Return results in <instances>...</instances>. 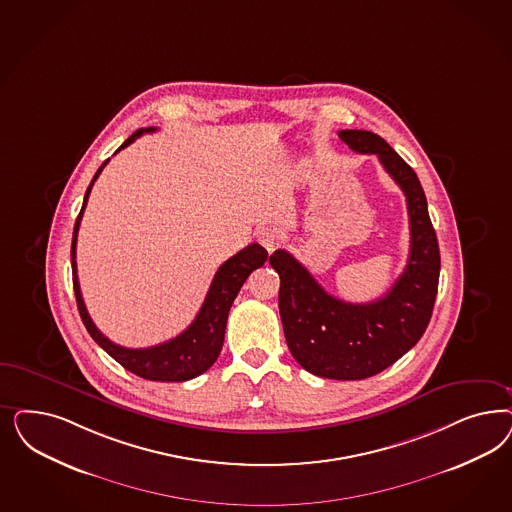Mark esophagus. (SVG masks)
<instances>
[{"instance_id":"esophagus-1","label":"esophagus","mask_w":512,"mask_h":512,"mask_svg":"<svg viewBox=\"0 0 512 512\" xmlns=\"http://www.w3.org/2000/svg\"><path fill=\"white\" fill-rule=\"evenodd\" d=\"M256 239L267 252H273L277 248V231L269 226H264L260 230L256 231Z\"/></svg>"}]
</instances>
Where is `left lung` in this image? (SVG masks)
<instances>
[{
  "label": "left lung",
  "instance_id": "left-lung-1",
  "mask_svg": "<svg viewBox=\"0 0 512 512\" xmlns=\"http://www.w3.org/2000/svg\"><path fill=\"white\" fill-rule=\"evenodd\" d=\"M339 137L360 154H377L407 198L411 252L403 273L377 301L348 303L328 294L286 250H275L269 264L281 277L282 328L296 362L324 379L362 380L397 362L424 335L437 296L441 256L413 167L377 133L341 130Z\"/></svg>",
  "mask_w": 512,
  "mask_h": 512
}]
</instances>
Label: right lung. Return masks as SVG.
<instances>
[{
	"instance_id": "1",
	"label": "right lung",
	"mask_w": 512,
	"mask_h": 512,
	"mask_svg": "<svg viewBox=\"0 0 512 512\" xmlns=\"http://www.w3.org/2000/svg\"><path fill=\"white\" fill-rule=\"evenodd\" d=\"M154 130L156 128H145V130L141 128V130L133 132L118 150L126 149L137 137H141L145 132H154ZM107 162L109 160H105L103 164L99 165L94 179L90 182V186L84 194L83 209L77 216V222L73 228L71 269H73V290L77 297L79 314L83 318L86 330L99 347L103 348L111 358H115L116 362L120 363L124 369L132 371L133 375H137L141 379L158 380V382H182V380L196 379L198 375L205 373L216 362L222 345H224V333H226V322H228L231 303L239 294L241 286L247 281L248 275L254 269L265 264L267 250L260 247L258 243H252L220 265L215 279L211 282L207 297L199 309L198 316L175 339L150 348H126L115 345L96 328V324L92 322L90 314L84 307L83 294H81V286L77 279V262H75L77 233L81 226L84 207H86V201H88L94 182Z\"/></svg>"
}]
</instances>
